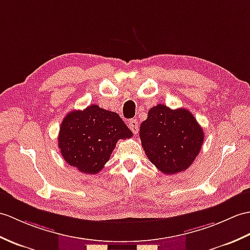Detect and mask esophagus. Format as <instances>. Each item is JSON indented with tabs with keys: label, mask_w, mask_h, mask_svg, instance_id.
<instances>
[{
	"label": "esophagus",
	"mask_w": 250,
	"mask_h": 250,
	"mask_svg": "<svg viewBox=\"0 0 250 250\" xmlns=\"http://www.w3.org/2000/svg\"><path fill=\"white\" fill-rule=\"evenodd\" d=\"M127 125H129L131 131L134 133V134H136V133L138 132V121L136 119H131Z\"/></svg>",
	"instance_id": "1"
}]
</instances>
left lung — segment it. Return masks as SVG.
I'll return each mask as SVG.
<instances>
[{"instance_id": "left-lung-1", "label": "left lung", "mask_w": 250, "mask_h": 250, "mask_svg": "<svg viewBox=\"0 0 250 250\" xmlns=\"http://www.w3.org/2000/svg\"><path fill=\"white\" fill-rule=\"evenodd\" d=\"M139 137L150 162L163 173L175 175L193 164L205 133L188 109L158 104L142 123Z\"/></svg>"}]
</instances>
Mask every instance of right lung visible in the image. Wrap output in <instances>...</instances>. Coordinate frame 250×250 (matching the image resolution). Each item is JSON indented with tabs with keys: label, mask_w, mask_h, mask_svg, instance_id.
Instances as JSON below:
<instances>
[{
	"label": "right lung",
	"mask_w": 250,
	"mask_h": 250,
	"mask_svg": "<svg viewBox=\"0 0 250 250\" xmlns=\"http://www.w3.org/2000/svg\"><path fill=\"white\" fill-rule=\"evenodd\" d=\"M132 132L117 113L91 104L83 111H72L63 118L59 148L67 163L78 170L95 175L103 169L119 139Z\"/></svg>",
	"instance_id": "add662e5"
}]
</instances>
